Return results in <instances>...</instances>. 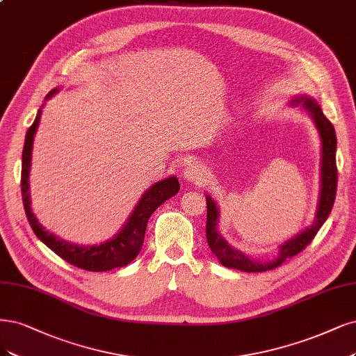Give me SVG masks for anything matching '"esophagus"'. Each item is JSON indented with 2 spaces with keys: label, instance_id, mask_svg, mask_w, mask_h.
Returning a JSON list of instances; mask_svg holds the SVG:
<instances>
[{
  "label": "esophagus",
  "instance_id": "1",
  "mask_svg": "<svg viewBox=\"0 0 356 356\" xmlns=\"http://www.w3.org/2000/svg\"><path fill=\"white\" fill-rule=\"evenodd\" d=\"M204 174V168L202 163L195 162V163H190L186 170H184V178H186L187 181L193 182V181H197L203 177Z\"/></svg>",
  "mask_w": 356,
  "mask_h": 356
}]
</instances>
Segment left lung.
I'll use <instances>...</instances> for the list:
<instances>
[{"label":"left lung","mask_w":356,"mask_h":356,"mask_svg":"<svg viewBox=\"0 0 356 356\" xmlns=\"http://www.w3.org/2000/svg\"><path fill=\"white\" fill-rule=\"evenodd\" d=\"M303 102L305 108H308L314 120L315 125L320 131L321 141H323V163H321V194H320V203H318V211L314 225L306 228L303 232L295 238L289 240L284 243L280 249V256L273 262H254L246 254H243L237 249H232L227 240L218 232V207L215 202L206 195V203H207V216H206V238L207 244H209L211 250L218 257L219 262L227 268H234L240 269L244 273H264L268 269H275L280 266L289 257H293L295 254L300 253L308 244L314 240L316 232L320 231L325 219L328 218L330 212L333 209V204L336 200V190H337V165H336V131L332 122H330L324 113L321 107L316 104L314 100H308L306 97L302 99H296L295 102L299 103ZM293 102V103H295Z\"/></svg>","instance_id":"8db88e82"}]
</instances>
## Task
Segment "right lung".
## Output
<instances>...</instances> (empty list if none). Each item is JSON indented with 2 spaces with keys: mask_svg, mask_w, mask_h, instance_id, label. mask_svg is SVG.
<instances>
[{
  "mask_svg": "<svg viewBox=\"0 0 356 356\" xmlns=\"http://www.w3.org/2000/svg\"><path fill=\"white\" fill-rule=\"evenodd\" d=\"M57 90H53L47 97H51L56 94ZM41 118V110H38L33 124L29 127L26 132V138H24V147L22 154V200L24 206V213L29 220V225L32 227L33 232L36 234L47 248H50L56 254H58L61 259H65L73 266H78L85 271L92 273H102L108 271V269L122 268L131 264L138 256L143 243L147 222L152 216V213L161 206L163 202L175 195L179 190V182L175 177L166 178L161 182H156L153 187L145 191L141 197L140 203L134 209L132 215L129 216L125 227L120 229L119 234L99 246H76V244H70L69 241L60 240L56 236L50 234L45 231L42 225L38 222L31 209V200H29V168H31V156H32V143L35 131L38 128Z\"/></svg>",
  "mask_w": 356,
  "mask_h": 356,
  "instance_id": "add662e5",
  "label": "right lung"
}]
</instances>
